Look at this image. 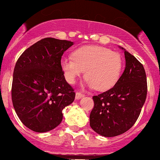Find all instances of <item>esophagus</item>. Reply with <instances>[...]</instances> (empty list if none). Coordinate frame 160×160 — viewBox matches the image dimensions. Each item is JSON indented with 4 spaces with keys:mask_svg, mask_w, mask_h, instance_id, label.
Listing matches in <instances>:
<instances>
[{
    "mask_svg": "<svg viewBox=\"0 0 160 160\" xmlns=\"http://www.w3.org/2000/svg\"><path fill=\"white\" fill-rule=\"evenodd\" d=\"M84 96H85V95L82 94V93L80 92H77L75 93V99H79L83 97Z\"/></svg>",
    "mask_w": 160,
    "mask_h": 160,
    "instance_id": "obj_1",
    "label": "esophagus"
}]
</instances>
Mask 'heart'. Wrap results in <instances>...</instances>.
I'll return each instance as SVG.
<instances>
[{"label":"heart","mask_w":160,"mask_h":160,"mask_svg":"<svg viewBox=\"0 0 160 160\" xmlns=\"http://www.w3.org/2000/svg\"><path fill=\"white\" fill-rule=\"evenodd\" d=\"M122 58L117 52L100 46H84L76 49L72 57H64L61 67L70 84L84 74L86 84L99 91L110 89L117 83L122 70Z\"/></svg>","instance_id":"b5f03b06"}]
</instances>
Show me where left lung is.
<instances>
[{
    "label": "left lung",
    "instance_id": "obj_1",
    "mask_svg": "<svg viewBox=\"0 0 160 160\" xmlns=\"http://www.w3.org/2000/svg\"><path fill=\"white\" fill-rule=\"evenodd\" d=\"M125 69L114 86L94 96L90 127L104 137H114L128 131L140 115L147 96V78L143 65L125 49Z\"/></svg>",
    "mask_w": 160,
    "mask_h": 160
}]
</instances>
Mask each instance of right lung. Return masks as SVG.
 Returning <instances> with one entry per match:
<instances>
[{"mask_svg":"<svg viewBox=\"0 0 160 160\" xmlns=\"http://www.w3.org/2000/svg\"><path fill=\"white\" fill-rule=\"evenodd\" d=\"M73 42L44 38L26 49L15 64L12 81L13 107L20 121L36 132L58 127L62 110L75 93L66 82L61 57Z\"/></svg>","mask_w":160,"mask_h":160,"instance_id":"add662e5","label":"right lung"}]
</instances>
